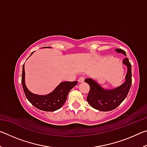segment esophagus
<instances>
[{
	"label": "esophagus",
	"mask_w": 147,
	"mask_h": 147,
	"mask_svg": "<svg viewBox=\"0 0 147 147\" xmlns=\"http://www.w3.org/2000/svg\"><path fill=\"white\" fill-rule=\"evenodd\" d=\"M84 80H85V78L84 76H81L80 78H79L78 81L79 82H84Z\"/></svg>",
	"instance_id": "obj_1"
}]
</instances>
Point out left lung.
Instances as JSON below:
<instances>
[{
    "mask_svg": "<svg viewBox=\"0 0 147 147\" xmlns=\"http://www.w3.org/2000/svg\"><path fill=\"white\" fill-rule=\"evenodd\" d=\"M116 52L126 56L123 49H116ZM123 63L127 66V73L125 82L121 86L113 89H104L91 78L85 81L90 87L87 101L92 108L99 111H108L113 110L120 105L127 96L131 84V67L128 58L123 59Z\"/></svg>",
    "mask_w": 147,
    "mask_h": 147,
    "instance_id": "8db88e82",
    "label": "left lung"
}]
</instances>
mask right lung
Here are the masks:
<instances>
[{"instance_id":"1","label":"right lung","mask_w":147,"mask_h":147,"mask_svg":"<svg viewBox=\"0 0 147 147\" xmlns=\"http://www.w3.org/2000/svg\"><path fill=\"white\" fill-rule=\"evenodd\" d=\"M34 52H32L31 55ZM24 77H25V72H24V63L21 83L26 97L34 106L45 111H54L61 108L65 102L69 92L78 84L77 81L63 82L59 84L52 93L46 95H38L31 93L26 88Z\"/></svg>"}]
</instances>
